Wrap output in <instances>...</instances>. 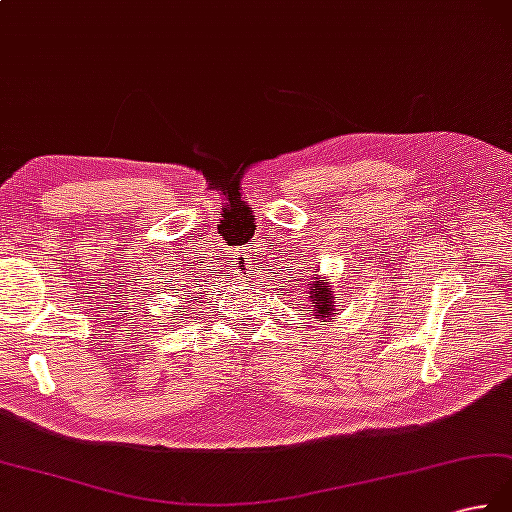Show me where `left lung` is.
Listing matches in <instances>:
<instances>
[{
    "instance_id": "8db88e82",
    "label": "left lung",
    "mask_w": 512,
    "mask_h": 512,
    "mask_svg": "<svg viewBox=\"0 0 512 512\" xmlns=\"http://www.w3.org/2000/svg\"><path fill=\"white\" fill-rule=\"evenodd\" d=\"M302 277L297 279L299 282V293L306 297V302L313 306V315L315 319H330L335 317V290L328 284V279L317 275V268L313 270V275L304 277V273H299Z\"/></svg>"
}]
</instances>
